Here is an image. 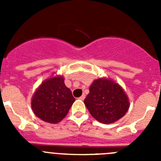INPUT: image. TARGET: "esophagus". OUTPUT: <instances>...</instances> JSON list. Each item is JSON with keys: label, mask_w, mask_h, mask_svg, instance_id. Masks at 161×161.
Returning a JSON list of instances; mask_svg holds the SVG:
<instances>
[{"label": "esophagus", "mask_w": 161, "mask_h": 161, "mask_svg": "<svg viewBox=\"0 0 161 161\" xmlns=\"http://www.w3.org/2000/svg\"><path fill=\"white\" fill-rule=\"evenodd\" d=\"M85 95L83 94L81 97H80L79 99H80V100H82V101H83L84 99H85Z\"/></svg>", "instance_id": "esophagus-1"}]
</instances>
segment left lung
Masks as SVG:
<instances>
[{
	"instance_id": "left-lung-1",
	"label": "left lung",
	"mask_w": 161,
	"mask_h": 161,
	"mask_svg": "<svg viewBox=\"0 0 161 161\" xmlns=\"http://www.w3.org/2000/svg\"><path fill=\"white\" fill-rule=\"evenodd\" d=\"M84 102L91 115L105 124L123 118L129 108L128 98L121 86L110 80L101 78L90 85Z\"/></svg>"
}]
</instances>
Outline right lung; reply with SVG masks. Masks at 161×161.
<instances>
[{
  "label": "right lung",
  "instance_id": "add662e5",
  "mask_svg": "<svg viewBox=\"0 0 161 161\" xmlns=\"http://www.w3.org/2000/svg\"><path fill=\"white\" fill-rule=\"evenodd\" d=\"M75 102L71 90L64 85L62 76L47 80L38 88L31 102L37 117L47 123H57L68 114Z\"/></svg>",
  "mask_w": 161,
  "mask_h": 161
}]
</instances>
